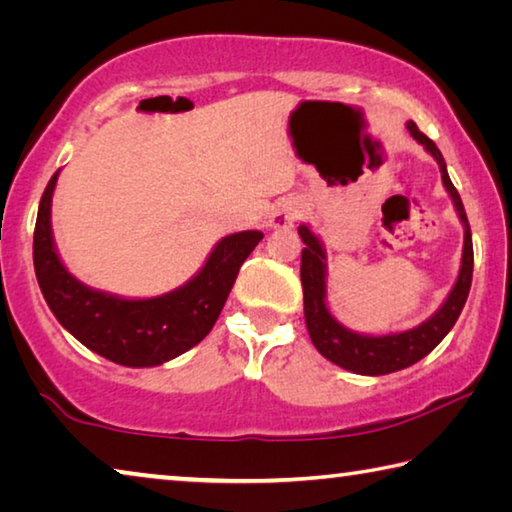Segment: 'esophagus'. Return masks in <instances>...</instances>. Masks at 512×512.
I'll list each match as a JSON object with an SVG mask.
<instances>
[{
	"label": "esophagus",
	"instance_id": "obj_1",
	"mask_svg": "<svg viewBox=\"0 0 512 512\" xmlns=\"http://www.w3.org/2000/svg\"><path fill=\"white\" fill-rule=\"evenodd\" d=\"M302 212H305V201H302V198H282L271 216V228H291V225L300 219Z\"/></svg>",
	"mask_w": 512,
	"mask_h": 512
}]
</instances>
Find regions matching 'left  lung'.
<instances>
[{
    "label": "left lung",
    "instance_id": "left-lung-1",
    "mask_svg": "<svg viewBox=\"0 0 512 512\" xmlns=\"http://www.w3.org/2000/svg\"><path fill=\"white\" fill-rule=\"evenodd\" d=\"M406 128H409L413 140L422 144L424 151L438 162L440 178H443V185L449 198H452L454 210L465 230L461 268H458L454 287L447 293L443 305L433 311L424 323L411 329H404V332L391 334H361L354 332L350 327H345L327 307V253L323 241H320V237L307 223H302L298 228V235L302 239V244H305L300 262V280L302 296H305V323L309 329L311 343L316 345V350L323 354L327 361H332L336 366L350 372H357V375H388V372L404 370L427 357V354L449 334V329L454 327L465 307L467 293H470L472 287V232L470 223H467L461 196H458L456 187L452 185V180H449L447 164L443 153L438 151V146L433 144L427 135L420 133L413 121H406Z\"/></svg>",
    "mask_w": 512,
    "mask_h": 512
}]
</instances>
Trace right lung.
Instances as JSON below:
<instances>
[{"instance_id":"obj_1","label":"right lung","mask_w":512,"mask_h":512,"mask_svg":"<svg viewBox=\"0 0 512 512\" xmlns=\"http://www.w3.org/2000/svg\"><path fill=\"white\" fill-rule=\"evenodd\" d=\"M58 171L40 198L33 266L51 314L76 341L128 368L162 366L201 343L219 318L246 257L264 239L259 230L223 237L192 280L155 298H124L92 289L67 271L51 230Z\"/></svg>"}]
</instances>
